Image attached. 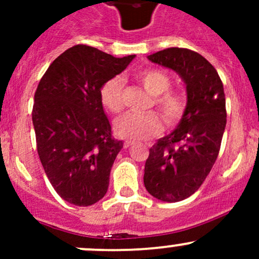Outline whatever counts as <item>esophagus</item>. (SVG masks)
I'll return each instance as SVG.
<instances>
[{"mask_svg":"<svg viewBox=\"0 0 259 259\" xmlns=\"http://www.w3.org/2000/svg\"><path fill=\"white\" fill-rule=\"evenodd\" d=\"M134 145V142H132V140H126V142L124 143V146L125 148H129V146Z\"/></svg>","mask_w":259,"mask_h":259,"instance_id":"esophagus-1","label":"esophagus"}]
</instances>
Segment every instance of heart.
Masks as SVG:
<instances>
[{
  "label": "heart",
  "instance_id": "b5f03b06",
  "mask_svg": "<svg viewBox=\"0 0 259 259\" xmlns=\"http://www.w3.org/2000/svg\"><path fill=\"white\" fill-rule=\"evenodd\" d=\"M143 88L153 95V103L158 109L166 125L178 124L187 109V101L183 94L169 90L171 80L160 70H144L138 75ZM100 101L110 113L117 114L124 109V83L121 77H113L105 81L99 91ZM115 133L122 139L145 140L155 137L161 132L160 117L155 113H126L115 121Z\"/></svg>",
  "mask_w": 259,
  "mask_h": 259
}]
</instances>
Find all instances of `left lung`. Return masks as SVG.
<instances>
[{
	"instance_id": "8db88e82",
	"label": "left lung",
	"mask_w": 259,
	"mask_h": 259,
	"mask_svg": "<svg viewBox=\"0 0 259 259\" xmlns=\"http://www.w3.org/2000/svg\"><path fill=\"white\" fill-rule=\"evenodd\" d=\"M148 59L174 70L187 86L182 120L149 149L144 169V185L154 198L180 202L199 189L218 156L227 122L223 83L213 65L192 50L165 49Z\"/></svg>"
}]
</instances>
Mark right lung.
Instances as JSON below:
<instances>
[{"label":"right lung","mask_w":259,"mask_h":259,"mask_svg":"<svg viewBox=\"0 0 259 259\" xmlns=\"http://www.w3.org/2000/svg\"><path fill=\"white\" fill-rule=\"evenodd\" d=\"M134 57L76 45L55 59L38 82L32 109L37 153L54 189L71 204L93 205L108 192L122 142L111 135L99 91Z\"/></svg>","instance_id":"right-lung-1"}]
</instances>
